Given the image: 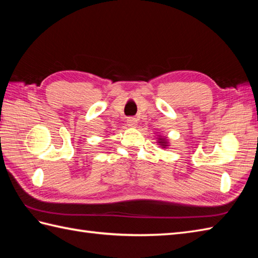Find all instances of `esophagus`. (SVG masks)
<instances>
[{
  "label": "esophagus",
  "mask_w": 258,
  "mask_h": 258,
  "mask_svg": "<svg viewBox=\"0 0 258 258\" xmlns=\"http://www.w3.org/2000/svg\"><path fill=\"white\" fill-rule=\"evenodd\" d=\"M126 123H127L130 127H135V126L138 125V119L135 117H128L127 120H126Z\"/></svg>",
  "instance_id": "1"
}]
</instances>
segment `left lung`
I'll use <instances>...</instances> for the list:
<instances>
[{
    "mask_svg": "<svg viewBox=\"0 0 258 258\" xmlns=\"http://www.w3.org/2000/svg\"><path fill=\"white\" fill-rule=\"evenodd\" d=\"M163 141H164V140H162V141L160 142V143H161L163 146H166V145H165V144H166V142H163Z\"/></svg>",
    "mask_w": 258,
    "mask_h": 258,
    "instance_id": "left-lung-1",
    "label": "left lung"
}]
</instances>
